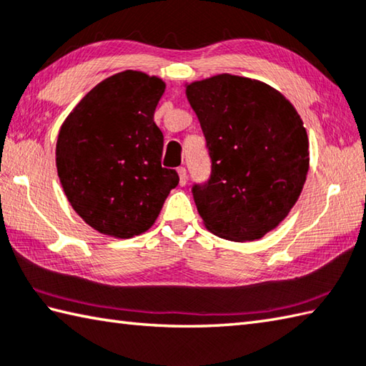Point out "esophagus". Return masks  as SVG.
<instances>
[{"mask_svg":"<svg viewBox=\"0 0 366 366\" xmlns=\"http://www.w3.org/2000/svg\"><path fill=\"white\" fill-rule=\"evenodd\" d=\"M178 177H180V184L184 186L186 184V178H188V175H186V169L184 167H178Z\"/></svg>","mask_w":366,"mask_h":366,"instance_id":"obj_1","label":"esophagus"}]
</instances>
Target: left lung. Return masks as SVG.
<instances>
[{"instance_id":"left-lung-1","label":"left lung","mask_w":366,"mask_h":366,"mask_svg":"<svg viewBox=\"0 0 366 366\" xmlns=\"http://www.w3.org/2000/svg\"><path fill=\"white\" fill-rule=\"evenodd\" d=\"M205 137L210 175L191 188L205 226L229 240L274 229L302 191L307 134L296 109L264 82L218 74L186 89Z\"/></svg>"}]
</instances>
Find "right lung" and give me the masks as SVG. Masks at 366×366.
<instances>
[{
  "instance_id": "obj_1",
  "label": "right lung",
  "mask_w": 366,
  "mask_h": 366,
  "mask_svg": "<svg viewBox=\"0 0 366 366\" xmlns=\"http://www.w3.org/2000/svg\"><path fill=\"white\" fill-rule=\"evenodd\" d=\"M165 84L122 71L95 86L61 126L59 178L74 212L99 232L132 237L153 226L178 184L161 165L164 135L154 109Z\"/></svg>"
}]
</instances>
